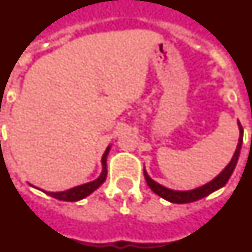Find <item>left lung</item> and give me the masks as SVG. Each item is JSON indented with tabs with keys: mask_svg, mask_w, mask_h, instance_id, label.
<instances>
[{
	"mask_svg": "<svg viewBox=\"0 0 252 252\" xmlns=\"http://www.w3.org/2000/svg\"><path fill=\"white\" fill-rule=\"evenodd\" d=\"M238 128H240V139H238L237 149L234 151V155L232 158V160L229 161L225 168L221 170L220 174H218L213 181H210L206 185L201 186V187L194 188V189H189V191H175V189H170V188H166L164 186H161L160 183L155 182L154 179L150 178V175L147 174V172L145 173V178L149 187L151 188L152 191L155 192L156 194H158L160 197L165 198L166 201H170L173 204H188V202L197 201L200 198L206 197L208 194L213 193L214 191L219 189V188L224 187L225 183L228 182V179L230 178V175L233 173L234 168L237 165L238 158H240L241 147H242V139H244V129H242V126L241 123L238 122Z\"/></svg>",
	"mask_w": 252,
	"mask_h": 252,
	"instance_id": "obj_1",
	"label": "left lung"
}]
</instances>
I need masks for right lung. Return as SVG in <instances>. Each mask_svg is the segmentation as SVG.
<instances>
[{"mask_svg":"<svg viewBox=\"0 0 252 252\" xmlns=\"http://www.w3.org/2000/svg\"><path fill=\"white\" fill-rule=\"evenodd\" d=\"M109 151H110V146H107L106 151L103 152L102 155V172H101L100 177L97 179L92 182H88L86 185H82V186H77V187L70 188V189H66V191H61V192H47V191H43L44 193L50 194L51 197H55L58 198V200H61V201H79L82 198L87 197V196H90L91 193L94 191H96L97 188L100 187L102 185L105 179H106V175H107V168H106V158L107 155H109Z\"/></svg>","mask_w":252,"mask_h":252,"instance_id":"obj_1","label":"right lung"}]
</instances>
